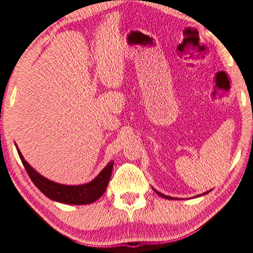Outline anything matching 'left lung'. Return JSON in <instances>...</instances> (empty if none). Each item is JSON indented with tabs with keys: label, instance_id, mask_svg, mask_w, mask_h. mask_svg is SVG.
<instances>
[{
	"label": "left lung",
	"instance_id": "left-lung-1",
	"mask_svg": "<svg viewBox=\"0 0 253 253\" xmlns=\"http://www.w3.org/2000/svg\"><path fill=\"white\" fill-rule=\"evenodd\" d=\"M155 190V192H156V194H157L158 196H160V197H164V198L165 199H170V200H173V199H176V198H173V197H169V196H166V195H164V194H162V192H159V191H157V190H156V189H154ZM210 191V190H209ZM209 191H207V192H204V194L203 195H206V194H208V192ZM200 196V195H199ZM197 197H198V196H197Z\"/></svg>",
	"mask_w": 253,
	"mask_h": 253
}]
</instances>
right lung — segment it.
Masks as SVG:
<instances>
[{"label":"right lung","mask_w":253,"mask_h":253,"mask_svg":"<svg viewBox=\"0 0 253 253\" xmlns=\"http://www.w3.org/2000/svg\"><path fill=\"white\" fill-rule=\"evenodd\" d=\"M17 153L22 160L23 166H24L26 172L29 173L31 180L34 185L47 197L57 203L66 204V205H88L94 203L98 198L103 196L106 190L109 179L112 176L114 160H111L107 164L102 171L96 176L93 180L84 185L77 186H68L62 185V183L54 182L49 179L45 178L42 174H40L34 168L31 167V165L26 162L23 157L20 149L17 148Z\"/></svg>","instance_id":"add662e5"}]
</instances>
